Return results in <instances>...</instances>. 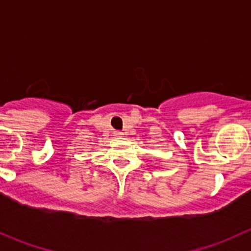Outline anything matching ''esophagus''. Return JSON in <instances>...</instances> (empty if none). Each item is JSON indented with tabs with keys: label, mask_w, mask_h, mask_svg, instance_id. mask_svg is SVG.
I'll return each mask as SVG.
<instances>
[{
	"label": "esophagus",
	"mask_w": 251,
	"mask_h": 251,
	"mask_svg": "<svg viewBox=\"0 0 251 251\" xmlns=\"http://www.w3.org/2000/svg\"><path fill=\"white\" fill-rule=\"evenodd\" d=\"M113 134H115V136H118V138H120V136H122V135H123L122 131H115V133H113Z\"/></svg>",
	"instance_id": "obj_1"
}]
</instances>
